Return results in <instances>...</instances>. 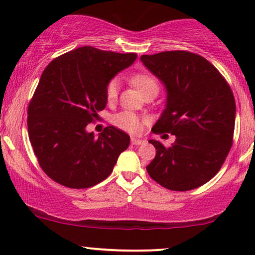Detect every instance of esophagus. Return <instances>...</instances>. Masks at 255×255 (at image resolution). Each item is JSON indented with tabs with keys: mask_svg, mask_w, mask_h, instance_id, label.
<instances>
[{
	"mask_svg": "<svg viewBox=\"0 0 255 255\" xmlns=\"http://www.w3.org/2000/svg\"><path fill=\"white\" fill-rule=\"evenodd\" d=\"M130 142H131V144H133V145H141V144H144V142H146V140H145V139H140V137L131 136Z\"/></svg>",
	"mask_w": 255,
	"mask_h": 255,
	"instance_id": "esophagus-1",
	"label": "esophagus"
}]
</instances>
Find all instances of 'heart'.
<instances>
[{"label": "heart", "mask_w": 255, "mask_h": 255, "mask_svg": "<svg viewBox=\"0 0 255 255\" xmlns=\"http://www.w3.org/2000/svg\"><path fill=\"white\" fill-rule=\"evenodd\" d=\"M131 83L136 87L141 95L148 92V91H158V83L152 75L146 74V73H139V74L133 75L131 78ZM119 92V80L118 79H113L107 85L105 89V97L108 102H114L118 97ZM114 125L118 126L119 128L124 129L129 133H139L142 129L145 120L140 118L133 111H121V113L116 114L114 116Z\"/></svg>", "instance_id": "b5f03b06"}]
</instances>
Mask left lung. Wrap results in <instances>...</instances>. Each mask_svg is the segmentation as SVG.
<instances>
[{"instance_id": "obj_1", "label": "left lung", "mask_w": 255, "mask_h": 255, "mask_svg": "<svg viewBox=\"0 0 255 255\" xmlns=\"http://www.w3.org/2000/svg\"><path fill=\"white\" fill-rule=\"evenodd\" d=\"M140 60L166 91L165 109L152 131L176 136L171 146L148 141L157 152L146 170L170 191L198 188L217 174L233 145V91L217 68L200 55L163 51L142 55Z\"/></svg>"}]
</instances>
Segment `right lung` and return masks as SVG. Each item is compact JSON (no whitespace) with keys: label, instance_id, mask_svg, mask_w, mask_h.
<instances>
[{"label":"right lung","instance_id":"1","mask_svg":"<svg viewBox=\"0 0 255 255\" xmlns=\"http://www.w3.org/2000/svg\"><path fill=\"white\" fill-rule=\"evenodd\" d=\"M137 55L83 46L48 64L27 110L28 137L40 168L55 182L89 188L113 171L130 137L109 126L98 137L86 126L107 105L105 89Z\"/></svg>","mask_w":255,"mask_h":255}]
</instances>
